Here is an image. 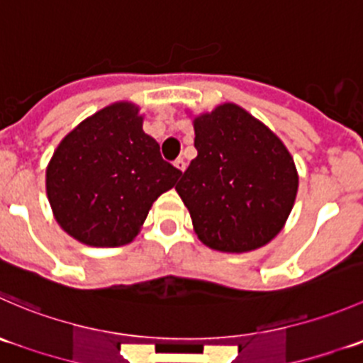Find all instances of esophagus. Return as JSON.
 <instances>
[{
  "label": "esophagus",
  "mask_w": 363,
  "mask_h": 363,
  "mask_svg": "<svg viewBox=\"0 0 363 363\" xmlns=\"http://www.w3.org/2000/svg\"><path fill=\"white\" fill-rule=\"evenodd\" d=\"M174 164H175V167H177L181 172L186 170V161L182 160V157H177V160L174 161Z\"/></svg>",
  "instance_id": "esophagus-1"
}]
</instances>
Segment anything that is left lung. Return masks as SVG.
<instances>
[{
  "instance_id": "1",
  "label": "left lung",
  "mask_w": 363,
  "mask_h": 363,
  "mask_svg": "<svg viewBox=\"0 0 363 363\" xmlns=\"http://www.w3.org/2000/svg\"><path fill=\"white\" fill-rule=\"evenodd\" d=\"M199 156L175 186L200 241L218 252H252L286 225L298 172L282 140L225 103L193 121Z\"/></svg>"
}]
</instances>
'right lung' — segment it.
Segmentation results:
<instances>
[{"label": "right lung", "instance_id": "right-lung-1", "mask_svg": "<svg viewBox=\"0 0 363 363\" xmlns=\"http://www.w3.org/2000/svg\"><path fill=\"white\" fill-rule=\"evenodd\" d=\"M133 103H115L60 142L45 191L60 227L88 246H122L138 235L150 207L182 172L161 157Z\"/></svg>", "mask_w": 363, "mask_h": 363}]
</instances>
